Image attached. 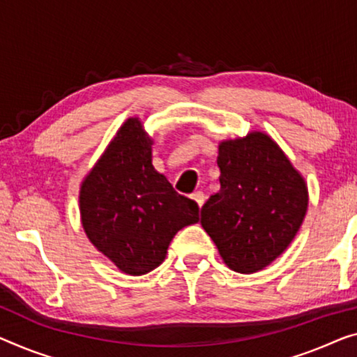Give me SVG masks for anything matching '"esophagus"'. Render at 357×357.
<instances>
[{"mask_svg":"<svg viewBox=\"0 0 357 357\" xmlns=\"http://www.w3.org/2000/svg\"><path fill=\"white\" fill-rule=\"evenodd\" d=\"M190 199H192L197 205H199V208H202V205H204L205 202V194L200 192V190H197L192 195H190Z\"/></svg>","mask_w":357,"mask_h":357,"instance_id":"1","label":"esophagus"}]
</instances>
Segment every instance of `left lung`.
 <instances>
[{
    "label": "left lung",
    "mask_w": 357,
    "mask_h": 357,
    "mask_svg": "<svg viewBox=\"0 0 357 357\" xmlns=\"http://www.w3.org/2000/svg\"><path fill=\"white\" fill-rule=\"evenodd\" d=\"M216 163L220 192L202 206V227L231 269L257 273L300 229L307 208L305 179L264 132L221 142Z\"/></svg>",
    "instance_id": "left-lung-1"
}]
</instances>
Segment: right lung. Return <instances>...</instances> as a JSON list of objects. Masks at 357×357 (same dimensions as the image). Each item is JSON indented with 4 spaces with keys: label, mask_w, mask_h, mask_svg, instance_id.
Listing matches in <instances>:
<instances>
[{
    "label": "right lung",
    "mask_w": 357,
    "mask_h": 357,
    "mask_svg": "<svg viewBox=\"0 0 357 357\" xmlns=\"http://www.w3.org/2000/svg\"><path fill=\"white\" fill-rule=\"evenodd\" d=\"M152 139L141 121L120 128L84 178L79 211L84 232L116 268L131 275L162 264L169 242L199 221V206L152 167Z\"/></svg>",
    "instance_id": "right-lung-1"
}]
</instances>
